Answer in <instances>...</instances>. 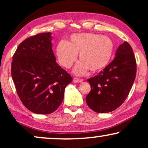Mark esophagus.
<instances>
[{"label":"esophagus","mask_w":148,"mask_h":148,"mask_svg":"<svg viewBox=\"0 0 148 148\" xmlns=\"http://www.w3.org/2000/svg\"><path fill=\"white\" fill-rule=\"evenodd\" d=\"M82 79H79V78H74L73 79V82L74 83H81L83 82Z\"/></svg>","instance_id":"1"}]
</instances>
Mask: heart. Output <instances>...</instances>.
I'll use <instances>...</instances> for the list:
<instances>
[{
  "label": "heart",
  "instance_id": "b5f03b06",
  "mask_svg": "<svg viewBox=\"0 0 148 148\" xmlns=\"http://www.w3.org/2000/svg\"><path fill=\"white\" fill-rule=\"evenodd\" d=\"M114 50V42L108 36L79 33L72 34L69 42H59L56 54L59 64L66 69L73 65L79 54L80 61L74 68L73 73L77 75H82L88 69L96 73L106 68L110 62Z\"/></svg>",
  "mask_w": 148,
  "mask_h": 148
}]
</instances>
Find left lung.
<instances>
[{
  "mask_svg": "<svg viewBox=\"0 0 148 148\" xmlns=\"http://www.w3.org/2000/svg\"><path fill=\"white\" fill-rule=\"evenodd\" d=\"M136 71L133 49L125 42L119 46L112 61L97 75L88 79L91 86L86 98L88 106L98 113L116 110L128 96Z\"/></svg>",
  "mask_w": 148,
  "mask_h": 148,
  "instance_id": "obj_1",
  "label": "left lung"
}]
</instances>
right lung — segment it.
<instances>
[{"mask_svg":"<svg viewBox=\"0 0 148 148\" xmlns=\"http://www.w3.org/2000/svg\"><path fill=\"white\" fill-rule=\"evenodd\" d=\"M51 33L27 38L13 56L11 75L23 104L36 114H48L63 100L64 89L72 77L56 62Z\"/></svg>","mask_w":148,"mask_h":148,"instance_id":"right-lung-1","label":"right lung"}]
</instances>
